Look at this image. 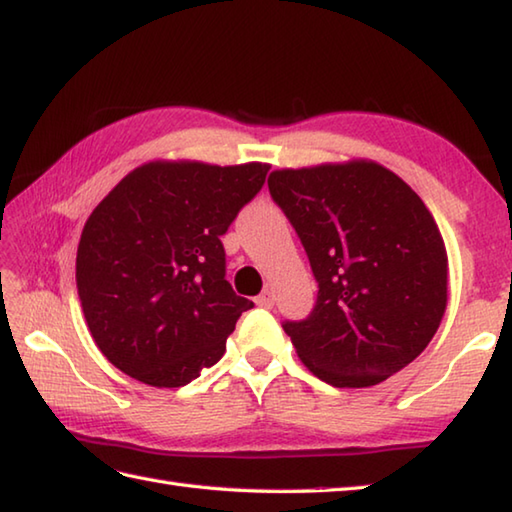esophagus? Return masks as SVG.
Wrapping results in <instances>:
<instances>
[{
    "label": "esophagus",
    "mask_w": 512,
    "mask_h": 512,
    "mask_svg": "<svg viewBox=\"0 0 512 512\" xmlns=\"http://www.w3.org/2000/svg\"><path fill=\"white\" fill-rule=\"evenodd\" d=\"M256 305L258 307H272L274 305V292H272V289L265 287L263 292L256 296Z\"/></svg>",
    "instance_id": "1"
}]
</instances>
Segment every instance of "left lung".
<instances>
[{
  "mask_svg": "<svg viewBox=\"0 0 512 512\" xmlns=\"http://www.w3.org/2000/svg\"><path fill=\"white\" fill-rule=\"evenodd\" d=\"M318 281L314 312L285 323L298 359L336 388H370L426 350L448 305V252L430 209L374 160L276 169Z\"/></svg>",
  "mask_w": 512,
  "mask_h": 512,
  "instance_id": "1",
  "label": "left lung"
}]
</instances>
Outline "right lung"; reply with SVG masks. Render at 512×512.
I'll use <instances>...</instances> for the list:
<instances>
[{
  "label": "right lung",
  "instance_id": "obj_1",
  "mask_svg": "<svg viewBox=\"0 0 512 512\" xmlns=\"http://www.w3.org/2000/svg\"><path fill=\"white\" fill-rule=\"evenodd\" d=\"M267 171V162L151 160L93 209L77 245V294L115 368L153 388H180L225 354L254 303L225 281L220 236Z\"/></svg>",
  "mask_w": 512,
  "mask_h": 512
}]
</instances>
